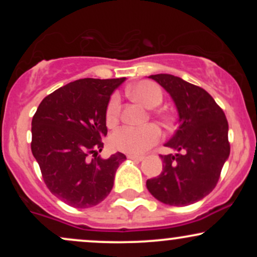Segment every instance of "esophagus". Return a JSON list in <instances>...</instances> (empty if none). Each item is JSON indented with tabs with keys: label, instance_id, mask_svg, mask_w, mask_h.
Here are the masks:
<instances>
[{
	"label": "esophagus",
	"instance_id": "esophagus-1",
	"mask_svg": "<svg viewBox=\"0 0 257 257\" xmlns=\"http://www.w3.org/2000/svg\"><path fill=\"white\" fill-rule=\"evenodd\" d=\"M128 158L134 159V161H143L144 156H137V155H128Z\"/></svg>",
	"mask_w": 257,
	"mask_h": 257
}]
</instances>
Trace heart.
<instances>
[{
  "instance_id": "1",
  "label": "heart",
  "mask_w": 257,
  "mask_h": 257,
  "mask_svg": "<svg viewBox=\"0 0 257 257\" xmlns=\"http://www.w3.org/2000/svg\"><path fill=\"white\" fill-rule=\"evenodd\" d=\"M129 94L134 100L141 102L149 108H155L163 101V91L155 82L143 81L129 88ZM120 111V100L117 94H113L108 100L106 107V122L113 124L117 122ZM156 116L162 120H168L169 117L163 112H156ZM161 131L157 125L147 124L144 126L123 125L116 129L111 135V145L118 151L139 155L145 152L150 147L158 143Z\"/></svg>"
}]
</instances>
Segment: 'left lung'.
Listing matches in <instances>:
<instances>
[{
	"label": "left lung",
	"mask_w": 257,
	"mask_h": 257,
	"mask_svg": "<svg viewBox=\"0 0 257 257\" xmlns=\"http://www.w3.org/2000/svg\"><path fill=\"white\" fill-rule=\"evenodd\" d=\"M170 94L180 124L166 144L176 155H161L163 172L146 181L147 190L168 205L193 204L208 196L220 179L229 156L225 112L203 88L168 73L152 75Z\"/></svg>",
	"instance_id": "1"
}]
</instances>
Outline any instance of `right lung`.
Wrapping results in <instances>:
<instances>
[{"label": "right lung", "instance_id": "right-lung-1", "mask_svg": "<svg viewBox=\"0 0 257 257\" xmlns=\"http://www.w3.org/2000/svg\"><path fill=\"white\" fill-rule=\"evenodd\" d=\"M122 78H82L47 95L32 118L31 151L49 191L73 208L102 202L126 158H100L107 135L106 107Z\"/></svg>", "mask_w": 257, "mask_h": 257}]
</instances>
